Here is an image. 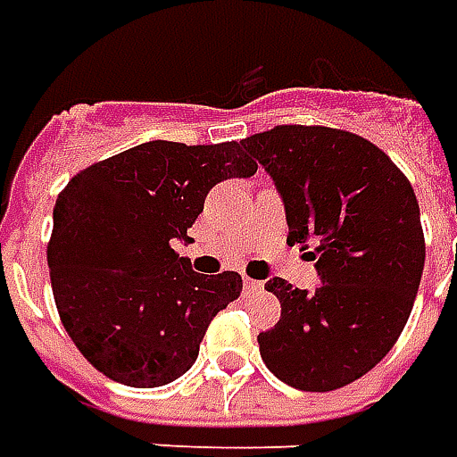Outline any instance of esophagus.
Listing matches in <instances>:
<instances>
[{
    "label": "esophagus",
    "instance_id": "1",
    "mask_svg": "<svg viewBox=\"0 0 457 457\" xmlns=\"http://www.w3.org/2000/svg\"><path fill=\"white\" fill-rule=\"evenodd\" d=\"M244 287H246V292L249 294H259L264 289V281H256V278H246L244 281Z\"/></svg>",
    "mask_w": 457,
    "mask_h": 457
}]
</instances>
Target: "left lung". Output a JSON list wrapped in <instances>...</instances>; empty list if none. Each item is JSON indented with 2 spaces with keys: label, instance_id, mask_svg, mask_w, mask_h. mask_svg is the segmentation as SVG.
Segmentation results:
<instances>
[{
  "label": "left lung",
  "instance_id": "left-lung-1",
  "mask_svg": "<svg viewBox=\"0 0 457 457\" xmlns=\"http://www.w3.org/2000/svg\"><path fill=\"white\" fill-rule=\"evenodd\" d=\"M277 186L289 244L317 262L320 287L269 278L281 320L259 335L266 367L307 393L345 387L393 350L425 266L410 180L370 140L335 128L278 125L241 140Z\"/></svg>",
  "mask_w": 457,
  "mask_h": 457
}]
</instances>
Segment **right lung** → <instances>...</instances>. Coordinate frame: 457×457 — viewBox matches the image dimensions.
<instances>
[{
	"label": "right lung",
	"instance_id": "obj_1",
	"mask_svg": "<svg viewBox=\"0 0 457 457\" xmlns=\"http://www.w3.org/2000/svg\"><path fill=\"white\" fill-rule=\"evenodd\" d=\"M253 173L241 143L150 140L67 183L47 264L60 320L95 370L128 387H161L191 370L208 324L244 281L198 274L173 246L191 244L216 183Z\"/></svg>",
	"mask_w": 457,
	"mask_h": 457
}]
</instances>
